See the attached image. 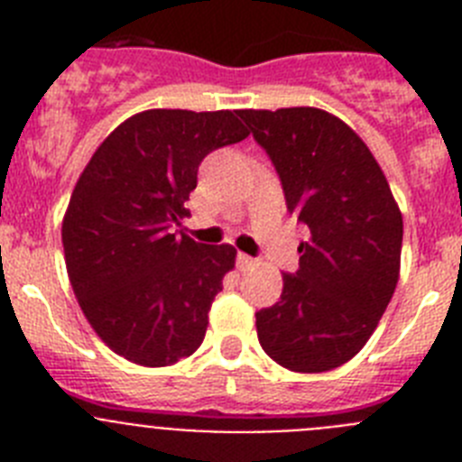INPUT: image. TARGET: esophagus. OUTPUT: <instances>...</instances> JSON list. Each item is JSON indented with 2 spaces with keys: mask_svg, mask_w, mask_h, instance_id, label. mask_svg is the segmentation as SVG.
<instances>
[{
  "mask_svg": "<svg viewBox=\"0 0 462 462\" xmlns=\"http://www.w3.org/2000/svg\"><path fill=\"white\" fill-rule=\"evenodd\" d=\"M254 263H256V261L252 259L250 254H245V252H238V256H236V266H238L240 271H250Z\"/></svg>",
  "mask_w": 462,
  "mask_h": 462,
  "instance_id": "obj_1",
  "label": "esophagus"
}]
</instances>
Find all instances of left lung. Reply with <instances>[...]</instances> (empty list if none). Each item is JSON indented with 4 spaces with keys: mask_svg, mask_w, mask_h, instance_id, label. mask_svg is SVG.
<instances>
[{
    "mask_svg": "<svg viewBox=\"0 0 462 462\" xmlns=\"http://www.w3.org/2000/svg\"><path fill=\"white\" fill-rule=\"evenodd\" d=\"M280 175L291 215L310 228L296 273L256 312L263 352L293 373L356 356L398 284L402 215L368 145L326 110H240Z\"/></svg>",
    "mask_w": 462,
    "mask_h": 462,
    "instance_id": "left-lung-1",
    "label": "left lung"
}]
</instances>
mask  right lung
I'll return each mask as SVG.
<instances>
[{
  "label": "right lung",
  "mask_w": 462,
  "mask_h": 462,
  "mask_svg": "<svg viewBox=\"0 0 462 462\" xmlns=\"http://www.w3.org/2000/svg\"><path fill=\"white\" fill-rule=\"evenodd\" d=\"M236 116L143 110L101 143L76 182L62 222L69 280L97 336L126 361L164 368L206 337L236 250L175 226L189 217L203 159L250 136Z\"/></svg>",
  "instance_id": "add662e5"
}]
</instances>
